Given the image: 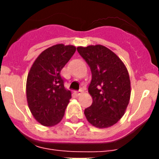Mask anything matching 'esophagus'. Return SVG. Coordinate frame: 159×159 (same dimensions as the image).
Here are the masks:
<instances>
[{
    "label": "esophagus",
    "instance_id": "34e87169",
    "mask_svg": "<svg viewBox=\"0 0 159 159\" xmlns=\"http://www.w3.org/2000/svg\"><path fill=\"white\" fill-rule=\"evenodd\" d=\"M75 94H76V95H78V96H80V95H81L83 94L82 91H78V92H75Z\"/></svg>",
    "mask_w": 159,
    "mask_h": 159
}]
</instances>
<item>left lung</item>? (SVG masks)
Here are the masks:
<instances>
[{
  "mask_svg": "<svg viewBox=\"0 0 159 159\" xmlns=\"http://www.w3.org/2000/svg\"><path fill=\"white\" fill-rule=\"evenodd\" d=\"M77 51L92 71L88 92L92 104L84 110L88 121L98 128L116 124L124 115L130 98V80L119 57L105 46L78 47Z\"/></svg>",
  "mask_w": 159,
  "mask_h": 159,
  "instance_id": "1",
  "label": "left lung"
}]
</instances>
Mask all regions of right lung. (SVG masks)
<instances>
[{
    "mask_svg": "<svg viewBox=\"0 0 159 159\" xmlns=\"http://www.w3.org/2000/svg\"><path fill=\"white\" fill-rule=\"evenodd\" d=\"M76 48L56 44L42 52L32 64L26 82L29 110L38 123L45 127L58 124L71 93L64 88L60 71L69 61Z\"/></svg>",
    "mask_w": 159,
    "mask_h": 159,
    "instance_id": "obj_1",
    "label": "right lung"
}]
</instances>
